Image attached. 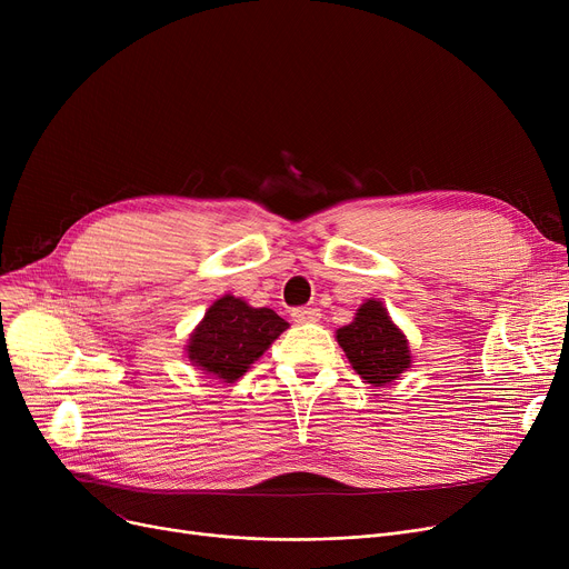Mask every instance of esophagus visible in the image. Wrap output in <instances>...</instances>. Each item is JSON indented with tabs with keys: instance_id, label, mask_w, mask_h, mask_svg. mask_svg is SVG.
I'll list each match as a JSON object with an SVG mask.
<instances>
[{
	"instance_id": "34e87169",
	"label": "esophagus",
	"mask_w": 569,
	"mask_h": 569,
	"mask_svg": "<svg viewBox=\"0 0 569 569\" xmlns=\"http://www.w3.org/2000/svg\"><path fill=\"white\" fill-rule=\"evenodd\" d=\"M292 320L295 322H318L320 320V309L316 307H300V309H292Z\"/></svg>"
}]
</instances>
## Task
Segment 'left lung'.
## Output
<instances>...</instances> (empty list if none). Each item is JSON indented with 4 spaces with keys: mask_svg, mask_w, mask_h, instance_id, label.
<instances>
[{
    "mask_svg": "<svg viewBox=\"0 0 569 569\" xmlns=\"http://www.w3.org/2000/svg\"><path fill=\"white\" fill-rule=\"evenodd\" d=\"M337 341L350 367L373 387L395 382L412 362L406 335L378 300L357 309L355 320L337 330Z\"/></svg>",
    "mask_w": 569,
    "mask_h": 569,
    "instance_id": "obj_1",
    "label": "left lung"
}]
</instances>
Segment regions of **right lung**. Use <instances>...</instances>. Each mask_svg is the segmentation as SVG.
Listing matches in <instances>:
<instances>
[{"label": "right lung", "instance_id": "right-lung-1", "mask_svg": "<svg viewBox=\"0 0 569 569\" xmlns=\"http://www.w3.org/2000/svg\"><path fill=\"white\" fill-rule=\"evenodd\" d=\"M286 330L288 322L272 309H253L234 295H223L189 337V362L223 382H234Z\"/></svg>", "mask_w": 569, "mask_h": 569}]
</instances>
